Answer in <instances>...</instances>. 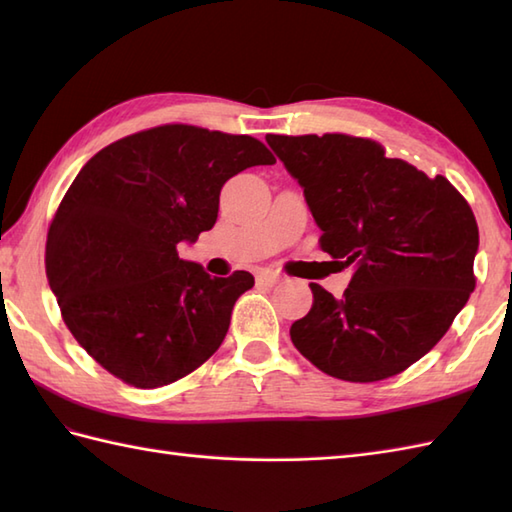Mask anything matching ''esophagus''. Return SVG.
I'll use <instances>...</instances> for the list:
<instances>
[{
    "label": "esophagus",
    "instance_id": "esophagus-1",
    "mask_svg": "<svg viewBox=\"0 0 512 512\" xmlns=\"http://www.w3.org/2000/svg\"><path fill=\"white\" fill-rule=\"evenodd\" d=\"M257 281H259V284H264V286H275V284H279L281 277L275 275V273H268V270H262V273L257 275Z\"/></svg>",
    "mask_w": 512,
    "mask_h": 512
}]
</instances>
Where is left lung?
I'll list each match as a JSON object with an SVG mask.
<instances>
[{"label": "left lung", "mask_w": 512, "mask_h": 512, "mask_svg": "<svg viewBox=\"0 0 512 512\" xmlns=\"http://www.w3.org/2000/svg\"><path fill=\"white\" fill-rule=\"evenodd\" d=\"M306 193L321 248L354 277L341 299L310 284L314 303L290 339L323 374L376 383L436 345L475 290V215L444 178L387 158L350 134L266 136Z\"/></svg>", "instance_id": "1"}]
</instances>
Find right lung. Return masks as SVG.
<instances>
[{
	"instance_id": "obj_1",
	"label": "right lung",
	"mask_w": 512,
	"mask_h": 512,
	"mask_svg": "<svg viewBox=\"0 0 512 512\" xmlns=\"http://www.w3.org/2000/svg\"><path fill=\"white\" fill-rule=\"evenodd\" d=\"M255 165H275L262 140L171 123L107 145L65 191L46 275L63 323L118 380L176 383L222 345L255 279L209 277L178 244L213 228L224 182Z\"/></svg>"
}]
</instances>
